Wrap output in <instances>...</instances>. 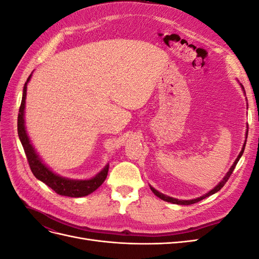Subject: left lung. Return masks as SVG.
I'll list each match as a JSON object with an SVG mask.
<instances>
[{"mask_svg": "<svg viewBox=\"0 0 259 259\" xmlns=\"http://www.w3.org/2000/svg\"><path fill=\"white\" fill-rule=\"evenodd\" d=\"M242 86V85H241ZM242 90L244 91V88H243L242 86ZM246 138H247V132H246ZM245 144H246V140L244 142V145H243V148H242V150H241V152L239 153V155H238V158L236 159V161L233 162V164H232V166L230 167V169L228 170V173H227L226 175H225V177L223 178V180H221V182H219V184L216 186V187H214L213 189H211L210 191H208L206 194H203L202 197H200V198H197V199H193V200H178V199H174V198H171V197H167V195H165V194H163V193H161V192H159L158 190H155L153 187H151L150 186V189L152 190V192L156 195V197H159L161 200H163V201H166V202H169V203H174V204H179V205H190V204H194V203H197V202H199V201H201V200H203V199H205V198H207V197H209V195H211V194H214V193H216L217 191H219L222 189V188L225 186V184L228 182V179H229V177H230V175L232 174V171H233V169L236 168V165L238 164V162H239V160H240V158L242 156V154H243V152H244V149H245Z\"/></svg>", "mask_w": 259, "mask_h": 259, "instance_id": "left-lung-1", "label": "left lung"}]
</instances>
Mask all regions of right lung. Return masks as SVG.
Segmentation results:
<instances>
[{"mask_svg": "<svg viewBox=\"0 0 259 259\" xmlns=\"http://www.w3.org/2000/svg\"><path fill=\"white\" fill-rule=\"evenodd\" d=\"M32 74H30L27 79V82L23 86V93H22V99L21 105L19 108L18 113V122H17V128H18V136L21 142V145L25 150L27 160L29 162V166L31 168L33 175L43 182L45 185H48L50 188L60 194L65 195V197H71V198H81L89 195L92 192L95 191L97 188H99L105 182V179L108 175L109 170V164L101 169L99 173L91 179L85 180H76V179H69L61 177L57 174H55L48 166L45 165L40 156L34 150L33 146L31 145L30 139L28 137L26 126H25V105H26V95H27V84L30 81V77Z\"/></svg>", "mask_w": 259, "mask_h": 259, "instance_id": "add662e5", "label": "right lung"}]
</instances>
